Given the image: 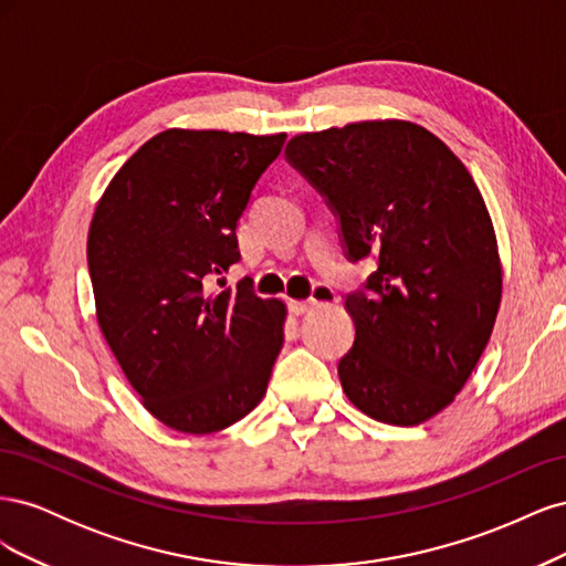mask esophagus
Masks as SVG:
<instances>
[{"label":"esophagus","instance_id":"1","mask_svg":"<svg viewBox=\"0 0 566 566\" xmlns=\"http://www.w3.org/2000/svg\"><path fill=\"white\" fill-rule=\"evenodd\" d=\"M328 302H335V293H333V290L325 287V285H316L314 297H310L306 302L290 300V302H287V310L293 312V314H297V316H302V314H306L310 310H314L316 304H328Z\"/></svg>","mask_w":566,"mask_h":566}]
</instances>
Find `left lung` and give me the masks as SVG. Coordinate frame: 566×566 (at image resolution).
Segmentation results:
<instances>
[{
  "mask_svg": "<svg viewBox=\"0 0 566 566\" xmlns=\"http://www.w3.org/2000/svg\"><path fill=\"white\" fill-rule=\"evenodd\" d=\"M285 160L335 214L347 260L375 262L345 297L354 345L337 364L342 389L380 422L437 416L468 382L501 304L474 179L432 132L401 119L300 134Z\"/></svg>",
  "mask_w": 566,
  "mask_h": 566,
  "instance_id": "obj_1",
  "label": "left lung"
}]
</instances>
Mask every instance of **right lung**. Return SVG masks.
Instances as JSON below:
<instances>
[{
	"label": "right lung",
	"mask_w": 566,
	"mask_h": 566,
	"mask_svg": "<svg viewBox=\"0 0 566 566\" xmlns=\"http://www.w3.org/2000/svg\"><path fill=\"white\" fill-rule=\"evenodd\" d=\"M285 134L167 129L119 167L90 227L96 318L119 368L167 427L210 434L262 401L283 347L285 304L250 279L210 293L241 262L238 219Z\"/></svg>",
	"instance_id": "right-lung-1"
}]
</instances>
